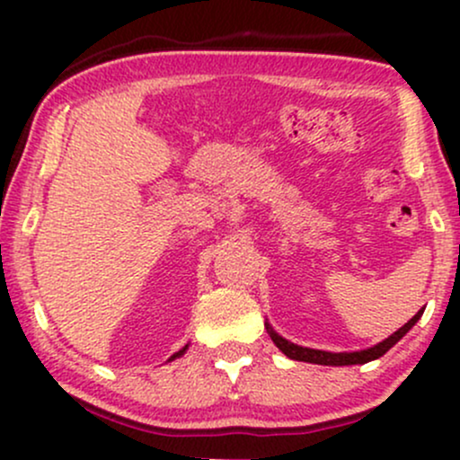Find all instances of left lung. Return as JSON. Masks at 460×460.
<instances>
[{
    "label": "left lung",
    "instance_id": "8db88e82",
    "mask_svg": "<svg viewBox=\"0 0 460 460\" xmlns=\"http://www.w3.org/2000/svg\"><path fill=\"white\" fill-rule=\"evenodd\" d=\"M421 318V311H417V314L406 322L404 326H400L398 331L394 332V335H389L387 340H383L381 344L367 348V350H358V352H326V350H314V348H305V346H298V344H292V341H288L285 337L279 335V332L272 331L270 324H266L268 332H270L272 341L277 344L279 350L283 352L285 357L294 358V361H305V363H318V366H357V363H367V361H374V358L383 357L385 352L389 350V348H394L398 344L400 340L409 332L411 329L415 326V322Z\"/></svg>",
    "mask_w": 460,
    "mask_h": 460
}]
</instances>
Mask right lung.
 Instances as JSON below:
<instances>
[{
    "label": "right lung",
    "instance_id": "obj_1",
    "mask_svg": "<svg viewBox=\"0 0 460 460\" xmlns=\"http://www.w3.org/2000/svg\"><path fill=\"white\" fill-rule=\"evenodd\" d=\"M186 350H188V346H183V348H181V350H179V352H175V355H172V357H171V358H168V361H172V358H177V357H181V355H183V352H186Z\"/></svg>",
    "mask_w": 460,
    "mask_h": 460
}]
</instances>
